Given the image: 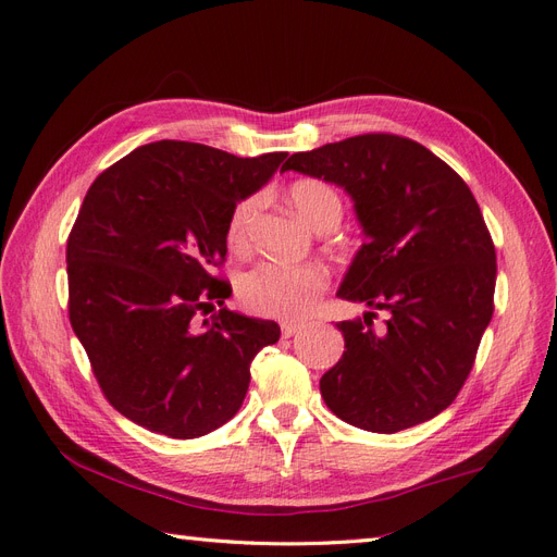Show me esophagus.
Returning a JSON list of instances; mask_svg holds the SVG:
<instances>
[{"label":"esophagus","mask_w":557,"mask_h":557,"mask_svg":"<svg viewBox=\"0 0 557 557\" xmlns=\"http://www.w3.org/2000/svg\"><path fill=\"white\" fill-rule=\"evenodd\" d=\"M299 330H301V325H299V323H293V320H285V323L281 325L283 336H293V334H297Z\"/></svg>","instance_id":"obj_1"}]
</instances>
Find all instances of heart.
Listing matches in <instances>:
<instances>
[{"label":"heart","mask_w":557,"mask_h":557,"mask_svg":"<svg viewBox=\"0 0 557 557\" xmlns=\"http://www.w3.org/2000/svg\"><path fill=\"white\" fill-rule=\"evenodd\" d=\"M290 201L301 221L311 227L318 225L327 215L342 218V199L327 183L307 178L297 181L290 190ZM260 197H246L232 209L227 221V244L230 248H244L248 242V227L252 215H256ZM327 272L320 264H285L264 260L246 272L239 281L242 305L258 313L272 318H305L313 305L315 297L325 290Z\"/></svg>","instance_id":"heart-1"}]
</instances>
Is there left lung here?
I'll return each mask as SVG.
<instances>
[{
    "instance_id": "obj_1",
    "label": "left lung",
    "mask_w": 557,
    "mask_h": 557,
    "mask_svg": "<svg viewBox=\"0 0 557 557\" xmlns=\"http://www.w3.org/2000/svg\"><path fill=\"white\" fill-rule=\"evenodd\" d=\"M339 185L364 244L336 297L387 311L383 330L344 320L346 350L320 379L334 416L393 434L448 409L493 318L495 246L467 183L432 150L362 134L295 153L281 172Z\"/></svg>"
}]
</instances>
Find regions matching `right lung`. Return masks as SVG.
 <instances>
[{
    "label": "right lung",
    "mask_w": 557,
    "mask_h": 557,
    "mask_svg": "<svg viewBox=\"0 0 557 557\" xmlns=\"http://www.w3.org/2000/svg\"><path fill=\"white\" fill-rule=\"evenodd\" d=\"M288 153L237 158L190 141H153L99 174L66 242L70 320L107 399L132 423L195 440L242 409L250 362L276 344L274 320L225 305L211 272L227 221Z\"/></svg>",
    "instance_id": "1"
}]
</instances>
